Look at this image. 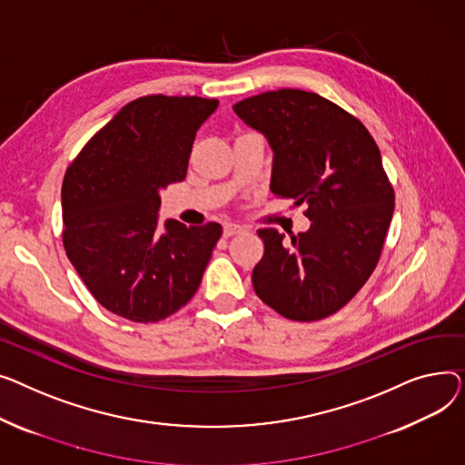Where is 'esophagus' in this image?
I'll return each mask as SVG.
<instances>
[{"label": "esophagus", "mask_w": 465, "mask_h": 465, "mask_svg": "<svg viewBox=\"0 0 465 465\" xmlns=\"http://www.w3.org/2000/svg\"><path fill=\"white\" fill-rule=\"evenodd\" d=\"M240 232H243V227H242V225H236V223H227V225L223 227V236H225V238H229V236H234V234H240Z\"/></svg>", "instance_id": "1"}]
</instances>
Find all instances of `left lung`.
Instances as JSON below:
<instances>
[{
    "instance_id": "left-lung-1",
    "label": "left lung",
    "mask_w": 465,
    "mask_h": 465,
    "mask_svg": "<svg viewBox=\"0 0 465 465\" xmlns=\"http://www.w3.org/2000/svg\"><path fill=\"white\" fill-rule=\"evenodd\" d=\"M272 150V193L306 204L312 227L287 243L262 229L253 289L291 321L341 310L375 270L394 212V187L364 124L313 92L283 88L234 104Z\"/></svg>"
}]
</instances>
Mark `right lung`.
<instances>
[{"instance_id":"right-lung-1","label":"right lung","mask_w":465,"mask_h":465,"mask_svg":"<svg viewBox=\"0 0 465 465\" xmlns=\"http://www.w3.org/2000/svg\"><path fill=\"white\" fill-rule=\"evenodd\" d=\"M217 99L146 95L101 127L65 171L64 248L97 302L133 322H157L197 292L220 223L157 231L159 191L187 174Z\"/></svg>"}]
</instances>
